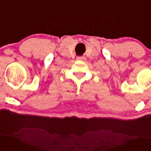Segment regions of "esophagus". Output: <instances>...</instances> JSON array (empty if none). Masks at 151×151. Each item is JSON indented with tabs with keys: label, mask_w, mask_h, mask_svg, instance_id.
Returning <instances> with one entry per match:
<instances>
[{
	"label": "esophagus",
	"mask_w": 151,
	"mask_h": 151,
	"mask_svg": "<svg viewBox=\"0 0 151 151\" xmlns=\"http://www.w3.org/2000/svg\"><path fill=\"white\" fill-rule=\"evenodd\" d=\"M85 59H86V58L84 56H79L77 58V61H85Z\"/></svg>",
	"instance_id": "1"
}]
</instances>
